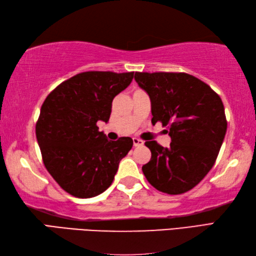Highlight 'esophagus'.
<instances>
[{"mask_svg": "<svg viewBox=\"0 0 256 256\" xmlns=\"http://www.w3.org/2000/svg\"><path fill=\"white\" fill-rule=\"evenodd\" d=\"M133 144H134V146H140V145L144 144V142H143L142 140L136 138H133Z\"/></svg>", "mask_w": 256, "mask_h": 256, "instance_id": "obj_1", "label": "esophagus"}]
</instances>
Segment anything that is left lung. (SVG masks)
I'll return each instance as SVG.
<instances>
[{
	"mask_svg": "<svg viewBox=\"0 0 256 256\" xmlns=\"http://www.w3.org/2000/svg\"><path fill=\"white\" fill-rule=\"evenodd\" d=\"M134 78L150 96L152 123L167 126L172 138L170 148L145 142L152 157L143 174L162 192H187L210 172L224 140L228 122L221 98L184 72H135Z\"/></svg>",
	"mask_w": 256,
	"mask_h": 256,
	"instance_id": "1",
	"label": "left lung"
}]
</instances>
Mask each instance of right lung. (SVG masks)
I'll use <instances>...</instances> for the list:
<instances>
[{
    "mask_svg": "<svg viewBox=\"0 0 256 256\" xmlns=\"http://www.w3.org/2000/svg\"><path fill=\"white\" fill-rule=\"evenodd\" d=\"M134 72H86L47 96L36 122V138L48 172L64 192L91 198L111 186L118 162L133 146L131 138L108 140L98 121L110 118L114 96Z\"/></svg>",
    "mask_w": 256,
    "mask_h": 256,
    "instance_id": "add662e5",
    "label": "right lung"
}]
</instances>
